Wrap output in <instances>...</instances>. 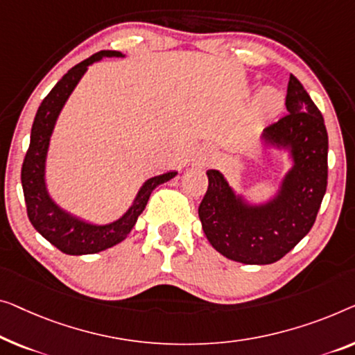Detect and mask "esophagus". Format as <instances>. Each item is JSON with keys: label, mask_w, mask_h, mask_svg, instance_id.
<instances>
[{"label": "esophagus", "mask_w": 355, "mask_h": 355, "mask_svg": "<svg viewBox=\"0 0 355 355\" xmlns=\"http://www.w3.org/2000/svg\"><path fill=\"white\" fill-rule=\"evenodd\" d=\"M199 159L202 162H210L211 159H214V153H211L210 150H202L199 155Z\"/></svg>", "instance_id": "obj_1"}]
</instances>
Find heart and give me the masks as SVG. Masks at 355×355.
<instances>
[{"instance_id": "heart-1", "label": "heart", "mask_w": 355, "mask_h": 355, "mask_svg": "<svg viewBox=\"0 0 355 355\" xmlns=\"http://www.w3.org/2000/svg\"><path fill=\"white\" fill-rule=\"evenodd\" d=\"M282 94H280V91H277L276 87H263L255 98L253 114H255V118L258 121L271 119L272 116H276L279 113V110L282 108Z\"/></svg>"}]
</instances>
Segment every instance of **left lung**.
I'll use <instances>...</instances> for the list:
<instances>
[{
  "instance_id": "left-lung-1",
  "label": "left lung",
  "mask_w": 355,
  "mask_h": 355,
  "mask_svg": "<svg viewBox=\"0 0 355 355\" xmlns=\"http://www.w3.org/2000/svg\"><path fill=\"white\" fill-rule=\"evenodd\" d=\"M285 105L288 113L260 137L264 148L287 151L292 161L271 199L248 202L220 171H207L209 188L199 218L211 247L232 261L271 264L287 255L313 228L327 191L329 135L324 116L293 75Z\"/></svg>"
}]
</instances>
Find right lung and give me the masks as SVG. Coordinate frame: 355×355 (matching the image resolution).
<instances>
[{
	"label": "right lung",
	"instance_id": "obj_1",
	"mask_svg": "<svg viewBox=\"0 0 355 355\" xmlns=\"http://www.w3.org/2000/svg\"><path fill=\"white\" fill-rule=\"evenodd\" d=\"M103 57H124L118 51H100L68 70L52 91L42 100L31 125L30 146L22 166V188L26 214L33 228L67 255H91L123 242L134 228L141 211L145 210L153 189L177 175L175 171L148 178L137 193L134 202L123 216L107 225H97L63 210L51 198L46 183V159L52 132L62 108L75 91L79 79L87 71L89 65Z\"/></svg>",
	"mask_w": 355,
	"mask_h": 355
}]
</instances>
